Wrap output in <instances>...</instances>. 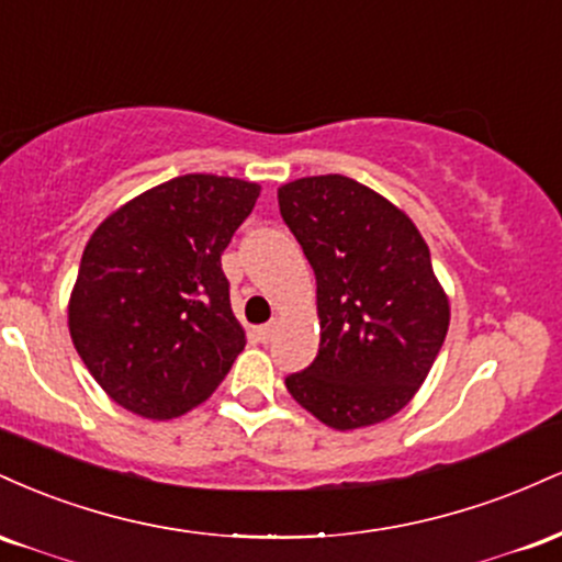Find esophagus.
<instances>
[{"instance_id":"1","label":"esophagus","mask_w":562,"mask_h":562,"mask_svg":"<svg viewBox=\"0 0 562 562\" xmlns=\"http://www.w3.org/2000/svg\"><path fill=\"white\" fill-rule=\"evenodd\" d=\"M272 335H274V325H261V327H256V338H259L261 344H269V340H272Z\"/></svg>"}]
</instances>
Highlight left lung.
Masks as SVG:
<instances>
[{"label":"left lung","instance_id":"1","mask_svg":"<svg viewBox=\"0 0 562 562\" xmlns=\"http://www.w3.org/2000/svg\"><path fill=\"white\" fill-rule=\"evenodd\" d=\"M280 214L317 277L319 353L288 391L335 430L389 420L428 378L449 301L409 216L327 173L282 184Z\"/></svg>","mask_w":562,"mask_h":562}]
</instances>
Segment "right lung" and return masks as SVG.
I'll return each instance as SVG.
<instances>
[{
  "label": "right lung",
  "instance_id": "1",
  "mask_svg": "<svg viewBox=\"0 0 562 562\" xmlns=\"http://www.w3.org/2000/svg\"><path fill=\"white\" fill-rule=\"evenodd\" d=\"M261 187L184 173L94 229L68 306L70 338L102 391L171 420L211 396L245 346L222 254Z\"/></svg>",
  "mask_w": 562,
  "mask_h": 562
}]
</instances>
